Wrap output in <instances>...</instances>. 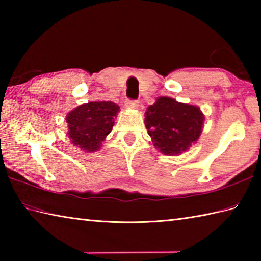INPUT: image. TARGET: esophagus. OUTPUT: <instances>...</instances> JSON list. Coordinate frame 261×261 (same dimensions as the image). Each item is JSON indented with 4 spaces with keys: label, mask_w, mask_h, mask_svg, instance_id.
Listing matches in <instances>:
<instances>
[{
    "label": "esophagus",
    "mask_w": 261,
    "mask_h": 261,
    "mask_svg": "<svg viewBox=\"0 0 261 261\" xmlns=\"http://www.w3.org/2000/svg\"><path fill=\"white\" fill-rule=\"evenodd\" d=\"M125 107L129 109H138L139 108V102L135 101V99H127L125 102Z\"/></svg>",
    "instance_id": "obj_1"
}]
</instances>
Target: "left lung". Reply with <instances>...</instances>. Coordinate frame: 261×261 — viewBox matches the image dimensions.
Listing matches in <instances>:
<instances>
[{"mask_svg":"<svg viewBox=\"0 0 261 261\" xmlns=\"http://www.w3.org/2000/svg\"><path fill=\"white\" fill-rule=\"evenodd\" d=\"M145 115L153 146L167 156H178L188 150L202 132L204 114L199 108L171 97H158Z\"/></svg>","mask_w":261,"mask_h":261,"instance_id":"8db88e82","label":"left lung"}]
</instances>
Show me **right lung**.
I'll return each instance as SVG.
<instances>
[{
    "instance_id": "add662e5",
    "label": "right lung",
    "mask_w": 261,
    "mask_h": 261,
    "mask_svg": "<svg viewBox=\"0 0 261 261\" xmlns=\"http://www.w3.org/2000/svg\"><path fill=\"white\" fill-rule=\"evenodd\" d=\"M120 107L111 101L90 102L77 107L66 116L68 137L86 152L97 151L114 125Z\"/></svg>"
}]
</instances>
